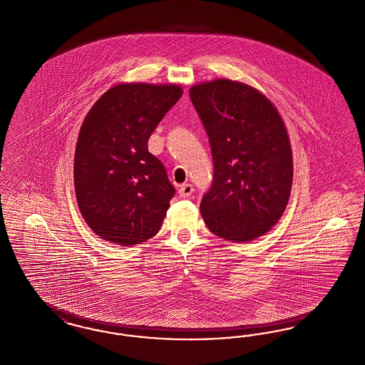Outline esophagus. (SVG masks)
Segmentation results:
<instances>
[{"instance_id":"34e87169","label":"esophagus","mask_w":365,"mask_h":365,"mask_svg":"<svg viewBox=\"0 0 365 365\" xmlns=\"http://www.w3.org/2000/svg\"><path fill=\"white\" fill-rule=\"evenodd\" d=\"M192 191H194V187L190 185V183H185V185H182L180 187H179V195L182 197V198H186V197H190L191 194H192Z\"/></svg>"}]
</instances>
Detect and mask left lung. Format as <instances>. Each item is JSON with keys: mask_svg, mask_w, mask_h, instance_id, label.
Instances as JSON below:
<instances>
[{"mask_svg": "<svg viewBox=\"0 0 365 365\" xmlns=\"http://www.w3.org/2000/svg\"><path fill=\"white\" fill-rule=\"evenodd\" d=\"M215 164L200 205L210 232L246 243L269 232L291 195L289 135L276 106L261 91L217 78L190 88Z\"/></svg>", "mask_w": 365, "mask_h": 365, "instance_id": "obj_1", "label": "left lung"}]
</instances>
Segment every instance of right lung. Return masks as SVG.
I'll return each mask as SVG.
<instances>
[{"instance_id": "1", "label": "right lung", "mask_w": 365, "mask_h": 365, "mask_svg": "<svg viewBox=\"0 0 365 365\" xmlns=\"http://www.w3.org/2000/svg\"><path fill=\"white\" fill-rule=\"evenodd\" d=\"M176 84L120 83L88 111L74 152V191L101 239L130 247L153 237L175 194L148 140L182 96Z\"/></svg>"}]
</instances>
